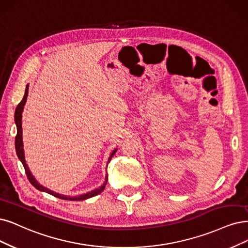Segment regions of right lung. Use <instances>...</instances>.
Listing matches in <instances>:
<instances>
[{
	"label": "right lung",
	"mask_w": 248,
	"mask_h": 248,
	"mask_svg": "<svg viewBox=\"0 0 248 248\" xmlns=\"http://www.w3.org/2000/svg\"><path fill=\"white\" fill-rule=\"evenodd\" d=\"M27 95H29V85L26 86V89H25V93H24V96H23V99L21 100V102L17 105L16 107V110H15V124H16V127H17V135H16V138H15V148H16V153H17V156L18 158H19V160L22 162L23 167H24V170H25V172H26V176L27 178H29V181L31 183V185L35 188L38 189L40 191H43V192H46V193H49L55 197L57 198H61V199H64V200H71V201H80V200H85V199H88V198H91V197H94L98 194H100L101 192H102L107 184V181H108V176L106 175L105 177V181L102 185H101L99 188L91 191V192H88V193L86 194H81V195H78V196H68V195H63V194H59V193H56V192H54L48 188L44 187L43 185H41L40 183L35 180V178L32 176L31 171L30 170V168L29 166L26 164V161H25V156H24V149H23V140H22V112H23V109H24V105L26 103V100H27ZM117 148H115L111 154H110V156L108 158V162L110 161V159H111V157L114 155V153L116 152ZM107 162V163H108Z\"/></svg>",
	"instance_id": "add662e5"
}]
</instances>
